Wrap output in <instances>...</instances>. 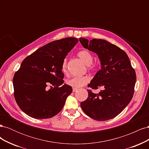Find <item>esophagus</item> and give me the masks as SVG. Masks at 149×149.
Wrapping results in <instances>:
<instances>
[{
  "label": "esophagus",
  "instance_id": "esophagus-1",
  "mask_svg": "<svg viewBox=\"0 0 149 149\" xmlns=\"http://www.w3.org/2000/svg\"><path fill=\"white\" fill-rule=\"evenodd\" d=\"M78 89L77 88H73V92H75L76 91H77Z\"/></svg>",
  "mask_w": 149,
  "mask_h": 149
}]
</instances>
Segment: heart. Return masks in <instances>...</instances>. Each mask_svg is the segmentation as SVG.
<instances>
[{"mask_svg":"<svg viewBox=\"0 0 149 149\" xmlns=\"http://www.w3.org/2000/svg\"><path fill=\"white\" fill-rule=\"evenodd\" d=\"M78 55L85 65H88L89 69H93L94 68V65L92 63L93 61V55L88 50H82L78 53ZM61 71L63 73H66L67 71V60L65 59L61 65ZM89 81V78L86 76H76L71 78L66 81L67 84L71 86L74 88H78L86 84Z\"/></svg>","mask_w":149,"mask_h":149,"instance_id":"b5f03b06","label":"heart"}]
</instances>
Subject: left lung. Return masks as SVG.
Segmentation results:
<instances>
[{
	"label": "left lung",
	"mask_w": 149,
	"mask_h": 149,
	"mask_svg": "<svg viewBox=\"0 0 149 149\" xmlns=\"http://www.w3.org/2000/svg\"><path fill=\"white\" fill-rule=\"evenodd\" d=\"M82 46L95 53L101 62L98 71L88 86L96 89L98 93L88 90V97L81 102L84 113L100 121L115 118L131 101L135 84L136 72L132 68L127 54L115 45L105 40L80 38Z\"/></svg>",
	"instance_id": "8db88e82"
}]
</instances>
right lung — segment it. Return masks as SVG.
I'll use <instances>...</instances> for the list:
<instances>
[{
    "instance_id": "obj_1",
    "label": "right lung",
    "mask_w": 149,
    "mask_h": 149,
    "mask_svg": "<svg viewBox=\"0 0 149 149\" xmlns=\"http://www.w3.org/2000/svg\"><path fill=\"white\" fill-rule=\"evenodd\" d=\"M78 42L55 40L37 49L21 63L13 78L14 96L21 110L31 118H51L61 111L72 93L64 84L62 63Z\"/></svg>"
}]
</instances>
